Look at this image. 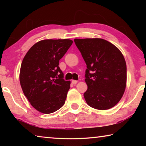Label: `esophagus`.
Instances as JSON below:
<instances>
[{
  "instance_id": "34e87169",
  "label": "esophagus",
  "mask_w": 146,
  "mask_h": 146,
  "mask_svg": "<svg viewBox=\"0 0 146 146\" xmlns=\"http://www.w3.org/2000/svg\"><path fill=\"white\" fill-rule=\"evenodd\" d=\"M71 82H72L73 84L75 85V84H76V83L78 82V81L77 80H72V81H71Z\"/></svg>"
}]
</instances>
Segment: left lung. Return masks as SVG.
<instances>
[{"label":"left lung","instance_id":"8db88e82","mask_svg":"<svg viewBox=\"0 0 146 146\" xmlns=\"http://www.w3.org/2000/svg\"><path fill=\"white\" fill-rule=\"evenodd\" d=\"M75 43L87 65L84 94L90 107L110 109L122 97L126 86L127 68L122 53L102 38H75Z\"/></svg>","mask_w":146,"mask_h":146}]
</instances>
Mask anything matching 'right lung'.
I'll return each mask as SVG.
<instances>
[{
  "mask_svg": "<svg viewBox=\"0 0 146 146\" xmlns=\"http://www.w3.org/2000/svg\"><path fill=\"white\" fill-rule=\"evenodd\" d=\"M73 44L70 39H46L29 49L21 64L20 83L31 106L49 114L65 103L70 81L65 80L59 60Z\"/></svg>",
  "mask_w": 146,
  "mask_h": 146,
  "instance_id": "obj_1",
  "label": "right lung"
}]
</instances>
